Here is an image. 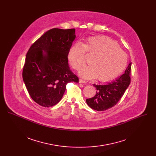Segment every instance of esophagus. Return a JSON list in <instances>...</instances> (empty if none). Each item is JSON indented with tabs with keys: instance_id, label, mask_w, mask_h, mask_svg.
I'll return each mask as SVG.
<instances>
[{
	"instance_id": "1",
	"label": "esophagus",
	"mask_w": 156,
	"mask_h": 156,
	"mask_svg": "<svg viewBox=\"0 0 156 156\" xmlns=\"http://www.w3.org/2000/svg\"><path fill=\"white\" fill-rule=\"evenodd\" d=\"M79 83H86V81H85L84 80H82V79H80V80H79Z\"/></svg>"
}]
</instances>
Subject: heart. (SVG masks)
I'll list each match as a JSON object with an SVG mask.
<instances>
[{
  "label": "heart",
  "instance_id": "b5f03b06",
  "mask_svg": "<svg viewBox=\"0 0 156 156\" xmlns=\"http://www.w3.org/2000/svg\"><path fill=\"white\" fill-rule=\"evenodd\" d=\"M86 52L93 55L91 66L80 71V75L87 79L112 81L122 73L127 65L126 52L114 41L105 36L89 37L84 44L77 42L73 44L69 51L68 60L74 69L80 70L85 65Z\"/></svg>",
  "mask_w": 156,
  "mask_h": 156
}]
</instances>
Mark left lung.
Listing matches in <instances>:
<instances>
[{
    "mask_svg": "<svg viewBox=\"0 0 156 156\" xmlns=\"http://www.w3.org/2000/svg\"><path fill=\"white\" fill-rule=\"evenodd\" d=\"M131 67L130 62L125 73L111 83L105 85L93 84L97 90L96 94L93 98L86 99L87 104L98 111L105 110L116 105L130 84Z\"/></svg>",
    "mask_w": 156,
    "mask_h": 156,
    "instance_id": "1",
    "label": "left lung"
}]
</instances>
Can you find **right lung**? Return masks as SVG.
Segmentation results:
<instances>
[{
  "instance_id": "obj_1",
  "label": "right lung",
  "mask_w": 156,
  "mask_h": 156,
  "mask_svg": "<svg viewBox=\"0 0 156 156\" xmlns=\"http://www.w3.org/2000/svg\"><path fill=\"white\" fill-rule=\"evenodd\" d=\"M75 32V28L51 29L36 41L27 54L23 80L32 99L42 107L57 104L66 84L79 81L68 62Z\"/></svg>"
}]
</instances>
